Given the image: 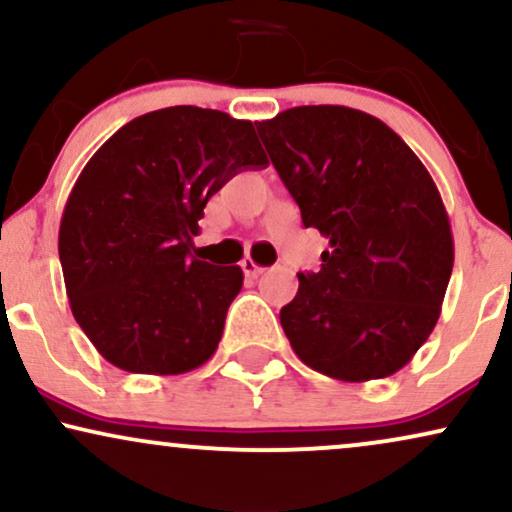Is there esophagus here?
Masks as SVG:
<instances>
[{"instance_id": "obj_1", "label": "esophagus", "mask_w": 512, "mask_h": 512, "mask_svg": "<svg viewBox=\"0 0 512 512\" xmlns=\"http://www.w3.org/2000/svg\"><path fill=\"white\" fill-rule=\"evenodd\" d=\"M240 269H243V274L248 276V279H257V276L264 272V267H260V264L252 260V257H245V260L240 262Z\"/></svg>"}]
</instances>
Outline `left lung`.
<instances>
[{"label":"left lung","mask_w":512,"mask_h":512,"mask_svg":"<svg viewBox=\"0 0 512 512\" xmlns=\"http://www.w3.org/2000/svg\"><path fill=\"white\" fill-rule=\"evenodd\" d=\"M303 224L329 240L281 307L295 355L338 381L384 379L434 331L453 272L446 207L420 157L377 116L341 104L257 121Z\"/></svg>","instance_id":"8db88e82"}]
</instances>
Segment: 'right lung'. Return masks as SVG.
Masks as SVG:
<instances>
[{
  "mask_svg": "<svg viewBox=\"0 0 512 512\" xmlns=\"http://www.w3.org/2000/svg\"><path fill=\"white\" fill-rule=\"evenodd\" d=\"M267 164L252 121L190 104L128 121L90 157L61 214L59 260L104 360L166 377L214 355L243 269L190 255L197 221L229 178Z\"/></svg>",
  "mask_w": 512,
  "mask_h": 512,
  "instance_id": "obj_1",
  "label": "right lung"
}]
</instances>
